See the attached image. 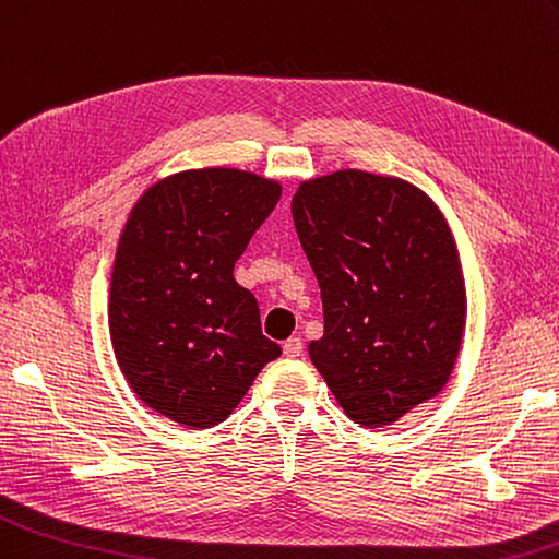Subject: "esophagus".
<instances>
[{"label": "esophagus", "instance_id": "esophagus-1", "mask_svg": "<svg viewBox=\"0 0 559 559\" xmlns=\"http://www.w3.org/2000/svg\"><path fill=\"white\" fill-rule=\"evenodd\" d=\"M283 355L290 357V359L300 357L302 355V341L300 338H288V341H285L283 343Z\"/></svg>", "mask_w": 559, "mask_h": 559}]
</instances>
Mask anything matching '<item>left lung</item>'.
<instances>
[{"instance_id":"obj_1","label":"left lung","mask_w":559,"mask_h":559,"mask_svg":"<svg viewBox=\"0 0 559 559\" xmlns=\"http://www.w3.org/2000/svg\"><path fill=\"white\" fill-rule=\"evenodd\" d=\"M321 288L309 359L355 424L383 428L436 397L460 355L466 290L436 202L393 176L343 168L293 194Z\"/></svg>"}]
</instances>
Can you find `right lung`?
Masks as SVG:
<instances>
[{
	"label": "right lung",
	"instance_id": "1",
	"mask_svg": "<svg viewBox=\"0 0 559 559\" xmlns=\"http://www.w3.org/2000/svg\"><path fill=\"white\" fill-rule=\"evenodd\" d=\"M281 200L238 168H192L145 190L128 214L109 285L116 361L135 395L188 428L224 421L281 357L233 266Z\"/></svg>",
	"mask_w": 559,
	"mask_h": 559
}]
</instances>
